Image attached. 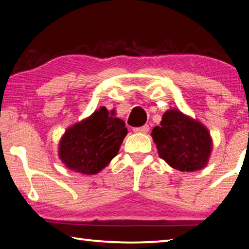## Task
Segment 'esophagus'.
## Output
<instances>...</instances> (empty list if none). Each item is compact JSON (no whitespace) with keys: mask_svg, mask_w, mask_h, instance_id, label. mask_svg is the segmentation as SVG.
Wrapping results in <instances>:
<instances>
[{"mask_svg":"<svg viewBox=\"0 0 249 249\" xmlns=\"http://www.w3.org/2000/svg\"><path fill=\"white\" fill-rule=\"evenodd\" d=\"M133 130H134L135 133H142V134H146V133H148L149 126H148V125H144V126H141V127H134Z\"/></svg>","mask_w":249,"mask_h":249,"instance_id":"34e87169","label":"esophagus"}]
</instances>
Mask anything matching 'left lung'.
Returning a JSON list of instances; mask_svg holds the SVG:
<instances>
[{"label":"left lung","instance_id":"8db88e82","mask_svg":"<svg viewBox=\"0 0 249 249\" xmlns=\"http://www.w3.org/2000/svg\"><path fill=\"white\" fill-rule=\"evenodd\" d=\"M151 136L160 158L180 171H196L206 166L212 150L210 133L199 122L185 116L178 109L162 115L160 126Z\"/></svg>","mask_w":249,"mask_h":249}]
</instances>
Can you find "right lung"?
Masks as SVG:
<instances>
[{
	"label": "right lung",
	"mask_w": 249,
	"mask_h": 249,
	"mask_svg": "<svg viewBox=\"0 0 249 249\" xmlns=\"http://www.w3.org/2000/svg\"><path fill=\"white\" fill-rule=\"evenodd\" d=\"M126 134L124 121L102 107L89 119L67 129L59 145V157L71 170L98 174L119 153Z\"/></svg>",
	"instance_id": "obj_1"
}]
</instances>
